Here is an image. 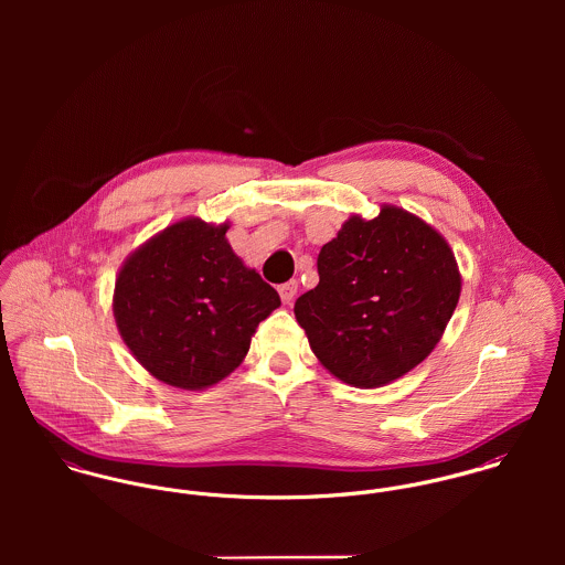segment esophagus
<instances>
[{"label": "esophagus", "instance_id": "obj_1", "mask_svg": "<svg viewBox=\"0 0 565 565\" xmlns=\"http://www.w3.org/2000/svg\"><path fill=\"white\" fill-rule=\"evenodd\" d=\"M278 294H280V298H282L285 305H291L294 298H296V294H298V282H296V280H289V282H285V285H280V287H278Z\"/></svg>", "mask_w": 565, "mask_h": 565}]
</instances>
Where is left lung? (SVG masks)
<instances>
[{"instance_id": "obj_1", "label": "left lung", "mask_w": 565, "mask_h": 565, "mask_svg": "<svg viewBox=\"0 0 565 565\" xmlns=\"http://www.w3.org/2000/svg\"><path fill=\"white\" fill-rule=\"evenodd\" d=\"M318 274V287L296 300V320L323 367L359 390L385 387L419 365L461 296L448 242L392 204L374 220L350 215L323 245Z\"/></svg>"}]
</instances>
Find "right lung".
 <instances>
[{"instance_id": "add662e5", "label": "right lung", "mask_w": 565, "mask_h": 565, "mask_svg": "<svg viewBox=\"0 0 565 565\" xmlns=\"http://www.w3.org/2000/svg\"><path fill=\"white\" fill-rule=\"evenodd\" d=\"M228 222L184 217L139 245L121 265L113 313L135 359L162 383L202 392L242 365L256 326L280 298L245 267Z\"/></svg>"}]
</instances>
